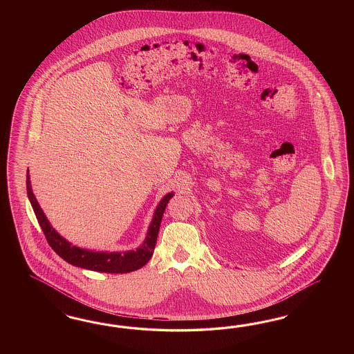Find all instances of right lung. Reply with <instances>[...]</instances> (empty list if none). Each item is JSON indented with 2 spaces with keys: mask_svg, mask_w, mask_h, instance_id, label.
<instances>
[{
  "mask_svg": "<svg viewBox=\"0 0 354 354\" xmlns=\"http://www.w3.org/2000/svg\"><path fill=\"white\" fill-rule=\"evenodd\" d=\"M27 194L28 200L31 203L35 215L39 221V225L44 231V235L46 237L49 245L54 252L61 258H64L66 262L71 263L76 268H86L98 272H107V274H126L135 270L142 268L149 261L154 247L157 243V236L161 225L162 215L166 209V205L170 201L174 192L167 193L160 204L157 205L154 214L151 218L148 232L145 236V240L136 250H127V252H97L91 249L73 245V243L67 241L64 236L59 235L48 221L46 215L44 214L43 209L37 203L36 197L32 192L31 180H30V172L27 171Z\"/></svg>",
  "mask_w": 354,
  "mask_h": 354,
  "instance_id": "1",
  "label": "right lung"
}]
</instances>
